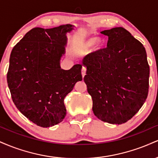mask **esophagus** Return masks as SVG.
<instances>
[{
    "label": "esophagus",
    "mask_w": 158,
    "mask_h": 158,
    "mask_svg": "<svg viewBox=\"0 0 158 158\" xmlns=\"http://www.w3.org/2000/svg\"><path fill=\"white\" fill-rule=\"evenodd\" d=\"M85 74H86V68L85 67H82V69H81V76H82V77H85Z\"/></svg>",
    "instance_id": "1"
}]
</instances>
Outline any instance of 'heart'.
<instances>
[{
  "instance_id": "b5f03b06",
  "label": "heart",
  "mask_w": 158,
  "mask_h": 158,
  "mask_svg": "<svg viewBox=\"0 0 158 158\" xmlns=\"http://www.w3.org/2000/svg\"><path fill=\"white\" fill-rule=\"evenodd\" d=\"M94 46L96 50H100L104 46V40L102 38L98 37L96 39L94 37L88 38L85 39L81 44V49L82 50H88L92 46Z\"/></svg>"
}]
</instances>
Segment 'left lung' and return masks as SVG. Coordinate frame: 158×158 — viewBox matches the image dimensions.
Instances as JSON below:
<instances>
[{"mask_svg": "<svg viewBox=\"0 0 158 158\" xmlns=\"http://www.w3.org/2000/svg\"><path fill=\"white\" fill-rule=\"evenodd\" d=\"M107 48L83 59L84 81L94 115L103 122L123 124L140 109L148 96L149 66L143 45L123 27L103 30Z\"/></svg>", "mask_w": 158, "mask_h": 158, "instance_id": "1", "label": "left lung"}]
</instances>
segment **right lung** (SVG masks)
<instances>
[{
    "mask_svg": "<svg viewBox=\"0 0 158 158\" xmlns=\"http://www.w3.org/2000/svg\"><path fill=\"white\" fill-rule=\"evenodd\" d=\"M72 24L50 29H32L12 49L7 83L14 104L37 126L48 128L66 116L64 99L82 80L81 64L70 70L61 68L67 33Z\"/></svg>",
    "mask_w": 158,
    "mask_h": 158,
    "instance_id": "right-lung-1",
    "label": "right lung"
}]
</instances>
